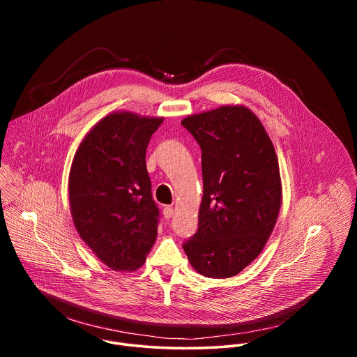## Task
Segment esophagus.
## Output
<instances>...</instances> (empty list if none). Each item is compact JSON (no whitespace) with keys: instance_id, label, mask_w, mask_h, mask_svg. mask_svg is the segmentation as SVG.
<instances>
[{"instance_id":"34e87169","label":"esophagus","mask_w":357,"mask_h":357,"mask_svg":"<svg viewBox=\"0 0 357 357\" xmlns=\"http://www.w3.org/2000/svg\"><path fill=\"white\" fill-rule=\"evenodd\" d=\"M174 216V208L172 206H165L164 208V218L171 219Z\"/></svg>"}]
</instances>
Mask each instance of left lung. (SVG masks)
Masks as SVG:
<instances>
[{"instance_id": "8db88e82", "label": "left lung", "mask_w": 357, "mask_h": 357, "mask_svg": "<svg viewBox=\"0 0 357 357\" xmlns=\"http://www.w3.org/2000/svg\"><path fill=\"white\" fill-rule=\"evenodd\" d=\"M181 124L202 149L199 229L183 250L199 274L237 275L259 257L274 230L282 186L274 145L245 106H222Z\"/></svg>"}]
</instances>
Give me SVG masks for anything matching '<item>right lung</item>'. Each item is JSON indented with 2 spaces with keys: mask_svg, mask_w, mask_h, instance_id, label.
<instances>
[{
  "mask_svg": "<svg viewBox=\"0 0 357 357\" xmlns=\"http://www.w3.org/2000/svg\"><path fill=\"white\" fill-rule=\"evenodd\" d=\"M162 117L114 112L84 135L69 172L75 227L114 271L138 270L154 245L160 212L151 193L146 145Z\"/></svg>",
  "mask_w": 357,
  "mask_h": 357,
  "instance_id": "obj_1",
  "label": "right lung"
}]
</instances>
